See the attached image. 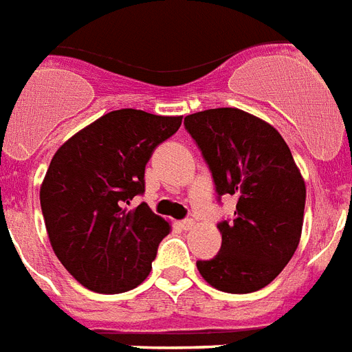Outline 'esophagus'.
I'll use <instances>...</instances> for the list:
<instances>
[{
	"mask_svg": "<svg viewBox=\"0 0 352 352\" xmlns=\"http://www.w3.org/2000/svg\"><path fill=\"white\" fill-rule=\"evenodd\" d=\"M178 226L182 230H191L195 228V221H192V219H186V221H179Z\"/></svg>",
	"mask_w": 352,
	"mask_h": 352,
	"instance_id": "obj_1",
	"label": "esophagus"
}]
</instances>
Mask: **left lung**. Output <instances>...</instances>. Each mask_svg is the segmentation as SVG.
I'll use <instances>...</instances> for the list:
<instances>
[{"label":"left lung","mask_w":352,"mask_h":352,"mask_svg":"<svg viewBox=\"0 0 352 352\" xmlns=\"http://www.w3.org/2000/svg\"><path fill=\"white\" fill-rule=\"evenodd\" d=\"M186 129L204 155L219 197L236 195L234 223H219L223 245L197 261L219 292L252 293L292 260L305 221L306 186L289 146L265 120L236 107L187 115Z\"/></svg>","instance_id":"8db88e82"}]
</instances>
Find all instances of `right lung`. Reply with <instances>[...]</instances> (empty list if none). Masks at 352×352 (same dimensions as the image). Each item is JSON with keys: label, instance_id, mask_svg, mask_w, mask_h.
I'll list each match as a JSON object with an SVG mask.
<instances>
[{"label": "right lung", "instance_id": "add662e5", "mask_svg": "<svg viewBox=\"0 0 352 352\" xmlns=\"http://www.w3.org/2000/svg\"><path fill=\"white\" fill-rule=\"evenodd\" d=\"M182 116L118 109L100 116L55 152L41 186V208L55 256L81 286L124 293L144 282L170 224L148 204L144 166L174 135Z\"/></svg>", "mask_w": 352, "mask_h": 352}]
</instances>
